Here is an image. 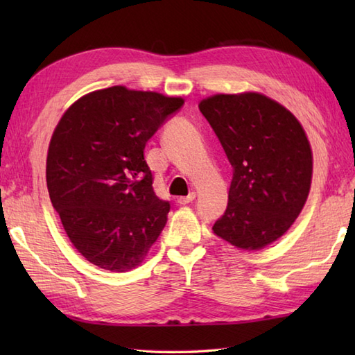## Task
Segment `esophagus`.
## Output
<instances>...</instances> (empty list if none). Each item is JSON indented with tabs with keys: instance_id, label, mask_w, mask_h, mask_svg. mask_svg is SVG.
<instances>
[{
	"instance_id": "34e87169",
	"label": "esophagus",
	"mask_w": 355,
	"mask_h": 355,
	"mask_svg": "<svg viewBox=\"0 0 355 355\" xmlns=\"http://www.w3.org/2000/svg\"><path fill=\"white\" fill-rule=\"evenodd\" d=\"M195 197H197L195 192H191L189 195H187V197H178L177 202H178V205H189V202H192L195 200Z\"/></svg>"
}]
</instances>
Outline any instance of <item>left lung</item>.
<instances>
[{"label":"left lung","instance_id":"left-lung-1","mask_svg":"<svg viewBox=\"0 0 355 355\" xmlns=\"http://www.w3.org/2000/svg\"><path fill=\"white\" fill-rule=\"evenodd\" d=\"M233 168L229 202L212 230L239 250L281 238L306 202L313 150L304 126L268 96L214 94L198 103Z\"/></svg>","mask_w":355,"mask_h":355}]
</instances>
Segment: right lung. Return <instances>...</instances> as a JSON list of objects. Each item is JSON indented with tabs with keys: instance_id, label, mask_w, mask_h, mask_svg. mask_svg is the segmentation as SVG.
<instances>
[{
	"instance_id": "add662e5",
	"label": "right lung",
	"mask_w": 355,
	"mask_h": 355,
	"mask_svg": "<svg viewBox=\"0 0 355 355\" xmlns=\"http://www.w3.org/2000/svg\"><path fill=\"white\" fill-rule=\"evenodd\" d=\"M183 97L116 85L71 103L53 131L45 178L74 248L103 270L125 273L145 261L168 221L153 189L146 141Z\"/></svg>"
}]
</instances>
